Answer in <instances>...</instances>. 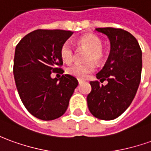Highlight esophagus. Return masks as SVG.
Returning <instances> with one entry per match:
<instances>
[{"instance_id": "34e87169", "label": "esophagus", "mask_w": 151, "mask_h": 151, "mask_svg": "<svg viewBox=\"0 0 151 151\" xmlns=\"http://www.w3.org/2000/svg\"><path fill=\"white\" fill-rule=\"evenodd\" d=\"M83 80H81V79H78V83L79 84H81V83H83Z\"/></svg>"}]
</instances>
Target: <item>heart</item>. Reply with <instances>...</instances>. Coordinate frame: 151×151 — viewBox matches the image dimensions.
I'll return each mask as SVG.
<instances>
[{"label": "heart", "instance_id": "obj_1", "mask_svg": "<svg viewBox=\"0 0 151 151\" xmlns=\"http://www.w3.org/2000/svg\"><path fill=\"white\" fill-rule=\"evenodd\" d=\"M78 44L81 48L88 50L85 56V60L87 62L85 64H75L69 66L67 68V73L77 78L84 79L95 71L96 66L92 61L101 63L105 59V50L102 47L103 43L101 39L92 33L82 36L78 40ZM60 54L64 62L70 64L74 59L75 51L72 44L67 41L62 44Z\"/></svg>", "mask_w": 151, "mask_h": 151}]
</instances>
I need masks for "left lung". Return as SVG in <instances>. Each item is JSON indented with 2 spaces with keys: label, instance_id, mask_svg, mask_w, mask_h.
Wrapping results in <instances>:
<instances>
[{
  "label": "left lung",
  "instance_id": "8db88e82",
  "mask_svg": "<svg viewBox=\"0 0 151 151\" xmlns=\"http://www.w3.org/2000/svg\"><path fill=\"white\" fill-rule=\"evenodd\" d=\"M110 41V53L104 68L96 74L101 82H91L87 106L91 114L101 120H112L123 114L133 101L141 82L142 54L137 40L122 28H98Z\"/></svg>",
  "mask_w": 151,
  "mask_h": 151
}]
</instances>
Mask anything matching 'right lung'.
<instances>
[{
    "instance_id": "obj_1",
    "label": "right lung",
    "mask_w": 151,
    "mask_h": 151,
    "mask_svg": "<svg viewBox=\"0 0 151 151\" xmlns=\"http://www.w3.org/2000/svg\"><path fill=\"white\" fill-rule=\"evenodd\" d=\"M73 33L37 29L17 44L13 68L15 85L25 108L39 119L49 121L63 115L78 85L77 78L69 74L60 79L50 77L51 73H64L60 50Z\"/></svg>"
}]
</instances>
